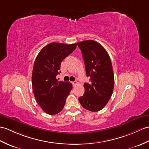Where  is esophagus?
Segmentation results:
<instances>
[{
    "label": "esophagus",
    "mask_w": 149,
    "mask_h": 149,
    "mask_svg": "<svg viewBox=\"0 0 149 149\" xmlns=\"http://www.w3.org/2000/svg\"><path fill=\"white\" fill-rule=\"evenodd\" d=\"M78 84V82L77 81H74V82H72V84H73L74 86H75L76 85H77Z\"/></svg>",
    "instance_id": "obj_1"
}]
</instances>
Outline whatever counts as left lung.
I'll return each instance as SVG.
<instances>
[{"label":"left lung","instance_id":"left-lung-1","mask_svg":"<svg viewBox=\"0 0 149 149\" xmlns=\"http://www.w3.org/2000/svg\"><path fill=\"white\" fill-rule=\"evenodd\" d=\"M84 59L89 83H85L84 94L79 101L84 109L98 112L104 107L112 95L114 75L112 62L107 51L101 44L93 40L77 43Z\"/></svg>","mask_w":149,"mask_h":149}]
</instances>
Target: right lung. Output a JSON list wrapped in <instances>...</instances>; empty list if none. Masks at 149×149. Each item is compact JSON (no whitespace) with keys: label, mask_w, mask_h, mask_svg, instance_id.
Here are the masks:
<instances>
[{"label":"right lung","mask_w":149,"mask_h":149,"mask_svg":"<svg viewBox=\"0 0 149 149\" xmlns=\"http://www.w3.org/2000/svg\"><path fill=\"white\" fill-rule=\"evenodd\" d=\"M76 47V43H50L41 49L34 62L32 76L34 96L43 111L49 115L61 111L72 89L70 82H59L56 76L61 61Z\"/></svg>","instance_id":"obj_1"}]
</instances>
